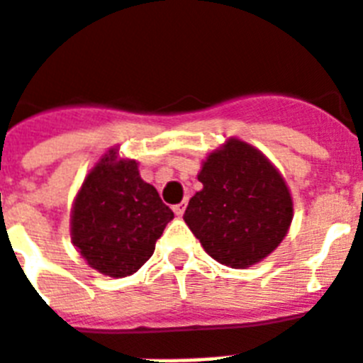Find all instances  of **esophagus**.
<instances>
[{
  "label": "esophagus",
  "instance_id": "34e87169",
  "mask_svg": "<svg viewBox=\"0 0 363 363\" xmlns=\"http://www.w3.org/2000/svg\"><path fill=\"white\" fill-rule=\"evenodd\" d=\"M184 209H186V201H184V203H177V206H173V211H175L177 217H181L182 213H184Z\"/></svg>",
  "mask_w": 363,
  "mask_h": 363
}]
</instances>
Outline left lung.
I'll return each instance as SVG.
<instances>
[{
    "label": "left lung",
    "instance_id": "8db88e82",
    "mask_svg": "<svg viewBox=\"0 0 363 363\" xmlns=\"http://www.w3.org/2000/svg\"><path fill=\"white\" fill-rule=\"evenodd\" d=\"M203 184L188 201L184 223L215 261L247 268L287 236L293 198L276 165L255 146L230 137L201 163Z\"/></svg>",
    "mask_w": 363,
    "mask_h": 363
}]
</instances>
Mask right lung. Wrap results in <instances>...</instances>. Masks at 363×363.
Returning <instances> with one entry per match:
<instances>
[{
    "label": "right lung",
    "instance_id": "right-lung-1",
    "mask_svg": "<svg viewBox=\"0 0 363 363\" xmlns=\"http://www.w3.org/2000/svg\"><path fill=\"white\" fill-rule=\"evenodd\" d=\"M171 218L156 188L140 179L138 163L110 148L77 190L72 243L96 272L125 278L150 259Z\"/></svg>",
    "mask_w": 363,
    "mask_h": 363
}]
</instances>
